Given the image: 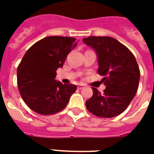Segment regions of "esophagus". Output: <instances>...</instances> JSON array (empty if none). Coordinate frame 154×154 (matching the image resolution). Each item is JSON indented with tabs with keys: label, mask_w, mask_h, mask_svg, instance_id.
Returning <instances> with one entry per match:
<instances>
[{
	"label": "esophagus",
	"mask_w": 154,
	"mask_h": 154,
	"mask_svg": "<svg viewBox=\"0 0 154 154\" xmlns=\"http://www.w3.org/2000/svg\"><path fill=\"white\" fill-rule=\"evenodd\" d=\"M85 85L84 84H78L77 85V87H78V89H80V90H81V89H83L84 87H85Z\"/></svg>",
	"instance_id": "obj_1"
}]
</instances>
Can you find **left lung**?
<instances>
[{
    "instance_id": "left-lung-1",
    "label": "left lung",
    "mask_w": 154,
    "mask_h": 154,
    "mask_svg": "<svg viewBox=\"0 0 154 154\" xmlns=\"http://www.w3.org/2000/svg\"><path fill=\"white\" fill-rule=\"evenodd\" d=\"M83 42L98 57V73L106 88L103 93L92 88L93 95L86 109L99 117H114L123 112L137 92L140 69L135 57L126 46L110 37H88Z\"/></svg>"
}]
</instances>
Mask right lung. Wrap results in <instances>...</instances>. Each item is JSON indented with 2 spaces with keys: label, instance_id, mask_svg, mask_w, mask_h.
<instances>
[{
  "label": "right lung",
  "instance_id": "right-lung-1",
  "mask_svg": "<svg viewBox=\"0 0 154 154\" xmlns=\"http://www.w3.org/2000/svg\"><path fill=\"white\" fill-rule=\"evenodd\" d=\"M76 45L74 38L52 36L39 40L25 54L17 68V80L21 97L33 111L52 115L67 106L77 87L55 78Z\"/></svg>",
  "mask_w": 154,
  "mask_h": 154
}]
</instances>
